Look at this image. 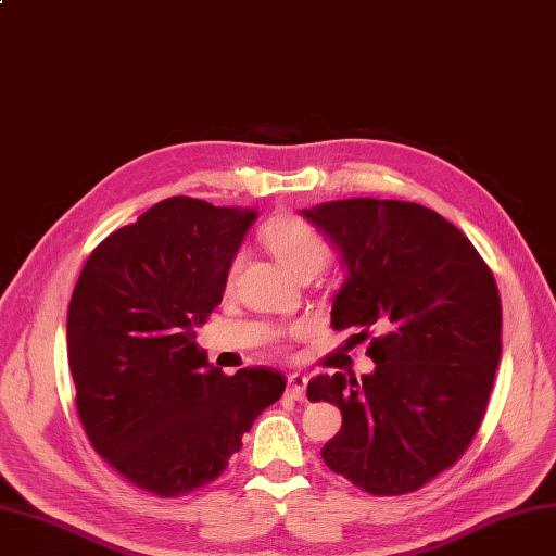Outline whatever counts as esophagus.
I'll use <instances>...</instances> for the list:
<instances>
[{
  "label": "esophagus",
  "mask_w": 556,
  "mask_h": 556,
  "mask_svg": "<svg viewBox=\"0 0 556 556\" xmlns=\"http://www.w3.org/2000/svg\"><path fill=\"white\" fill-rule=\"evenodd\" d=\"M306 386H308V378L304 374H290L286 392H288L290 399L304 401L306 399Z\"/></svg>",
  "instance_id": "34e87169"
}]
</instances>
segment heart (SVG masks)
<instances>
[{"label": "heart", "mask_w": 556, "mask_h": 556, "mask_svg": "<svg viewBox=\"0 0 556 556\" xmlns=\"http://www.w3.org/2000/svg\"><path fill=\"white\" fill-rule=\"evenodd\" d=\"M261 243L295 277L317 275L331 258L327 239L298 214H281L261 229Z\"/></svg>", "instance_id": "1"}]
</instances>
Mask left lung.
<instances>
[{
	"instance_id": "1",
	"label": "left lung",
	"mask_w": 556,
	"mask_h": 556,
	"mask_svg": "<svg viewBox=\"0 0 556 556\" xmlns=\"http://www.w3.org/2000/svg\"><path fill=\"white\" fill-rule=\"evenodd\" d=\"M340 252L336 331L369 340L374 371L315 376L311 401L340 407L329 469L371 495L421 489L462 457L501 363L498 286L473 243L417 202L349 198L302 212Z\"/></svg>"
}]
</instances>
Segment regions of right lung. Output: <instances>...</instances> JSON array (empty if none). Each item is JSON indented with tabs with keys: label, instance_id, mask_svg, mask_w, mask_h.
Wrapping results in <instances>:
<instances>
[{
	"label": "right lung",
	"instance_id": "right-lung-1",
	"mask_svg": "<svg viewBox=\"0 0 556 556\" xmlns=\"http://www.w3.org/2000/svg\"><path fill=\"white\" fill-rule=\"evenodd\" d=\"M254 218L166 198L101 241L76 281L67 354L80 424L116 473L160 498L214 482L283 394L277 369L225 376L195 344Z\"/></svg>",
	"mask_w": 556,
	"mask_h": 556
}]
</instances>
